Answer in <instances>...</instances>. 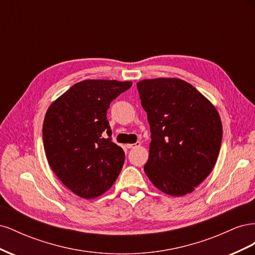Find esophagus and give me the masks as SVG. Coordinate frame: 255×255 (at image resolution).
Here are the masks:
<instances>
[{"mask_svg":"<svg viewBox=\"0 0 255 255\" xmlns=\"http://www.w3.org/2000/svg\"><path fill=\"white\" fill-rule=\"evenodd\" d=\"M140 145H141V142H139V141H137L134 144H127L128 149H135V148H138V146H140Z\"/></svg>","mask_w":255,"mask_h":255,"instance_id":"1","label":"esophagus"}]
</instances>
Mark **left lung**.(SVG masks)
<instances>
[{"instance_id":"left-lung-1","label":"left lung","mask_w":255,"mask_h":255,"mask_svg":"<svg viewBox=\"0 0 255 255\" xmlns=\"http://www.w3.org/2000/svg\"><path fill=\"white\" fill-rule=\"evenodd\" d=\"M151 129L144 172L154 186L180 197L194 191L217 161L222 125L215 106L180 79L137 83Z\"/></svg>"}]
</instances>
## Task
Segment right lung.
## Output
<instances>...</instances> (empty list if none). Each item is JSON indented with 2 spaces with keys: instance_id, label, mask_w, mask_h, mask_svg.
I'll return each mask as SVG.
<instances>
[{
  "instance_id": "right-lung-1",
  "label": "right lung",
  "mask_w": 255,
  "mask_h": 255,
  "mask_svg": "<svg viewBox=\"0 0 255 255\" xmlns=\"http://www.w3.org/2000/svg\"><path fill=\"white\" fill-rule=\"evenodd\" d=\"M132 82L86 80L68 89L45 114V156L60 182L75 195L94 199L109 190L126 154L112 141L106 117L110 104Z\"/></svg>"
}]
</instances>
